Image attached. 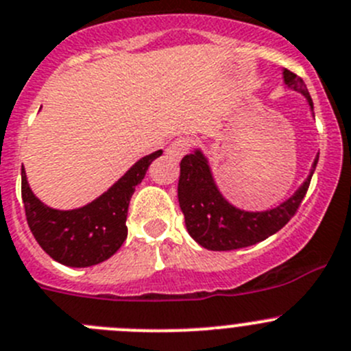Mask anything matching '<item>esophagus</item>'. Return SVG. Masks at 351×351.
Wrapping results in <instances>:
<instances>
[{"mask_svg": "<svg viewBox=\"0 0 351 351\" xmlns=\"http://www.w3.org/2000/svg\"><path fill=\"white\" fill-rule=\"evenodd\" d=\"M191 148V139L189 138H178L176 141H172L169 145V148L165 149L167 156H170L172 160H181L182 156L188 153V149Z\"/></svg>", "mask_w": 351, "mask_h": 351, "instance_id": "34e87169", "label": "esophagus"}]
</instances>
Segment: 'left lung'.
<instances>
[{"instance_id":"left-lung-1","label":"left lung","mask_w":351,"mask_h":351,"mask_svg":"<svg viewBox=\"0 0 351 351\" xmlns=\"http://www.w3.org/2000/svg\"><path fill=\"white\" fill-rule=\"evenodd\" d=\"M285 84L293 91L302 93L313 112V103L305 82L291 70H282ZM319 155L312 163L308 178L305 179L298 191L272 210L263 212H246L236 208L223 198L222 193L213 181L208 160L202 149H195L181 160L178 196L179 206L184 213L186 229L189 236L203 248L212 252H229L256 245L269 236L276 234L289 222L305 198L310 179L313 176Z\"/></svg>"}]
</instances>
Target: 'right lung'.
Returning <instances> with one entry per match:
<instances>
[{
	"label": "right lung",
	"instance_id": "add662e5",
	"mask_svg": "<svg viewBox=\"0 0 351 351\" xmlns=\"http://www.w3.org/2000/svg\"><path fill=\"white\" fill-rule=\"evenodd\" d=\"M162 149L143 156L99 198L75 210L45 205L29 188L22 169V202L36 241L56 262L91 267L108 260L128 238V210L136 186Z\"/></svg>",
	"mask_w": 351,
	"mask_h": 351
}]
</instances>
